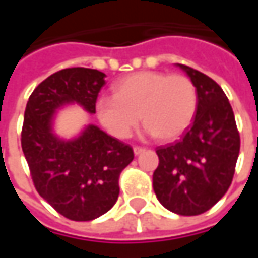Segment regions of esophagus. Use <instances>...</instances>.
<instances>
[{
    "mask_svg": "<svg viewBox=\"0 0 258 258\" xmlns=\"http://www.w3.org/2000/svg\"><path fill=\"white\" fill-rule=\"evenodd\" d=\"M145 151V148H142V146H134V152L135 155H141V154H144Z\"/></svg>",
    "mask_w": 258,
    "mask_h": 258,
    "instance_id": "1",
    "label": "esophagus"
}]
</instances>
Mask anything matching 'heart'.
<instances>
[{
  "label": "heart",
  "mask_w": 258,
  "mask_h": 258,
  "mask_svg": "<svg viewBox=\"0 0 258 258\" xmlns=\"http://www.w3.org/2000/svg\"><path fill=\"white\" fill-rule=\"evenodd\" d=\"M198 94L189 77L165 72H138L113 85V96L94 103L97 120L117 139H127L141 120L146 132L169 142L191 126Z\"/></svg>",
  "instance_id": "b5f03b06"
}]
</instances>
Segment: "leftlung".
Listing matches in <instances>:
<instances>
[{
	"mask_svg": "<svg viewBox=\"0 0 258 258\" xmlns=\"http://www.w3.org/2000/svg\"><path fill=\"white\" fill-rule=\"evenodd\" d=\"M197 87L194 123L182 139L156 148L154 191L166 210L179 215L208 211L228 191L240 154L231 104L211 77L178 64Z\"/></svg>",
	"mask_w": 258,
	"mask_h": 258,
	"instance_id": "8db88e82",
	"label": "left lung"
}]
</instances>
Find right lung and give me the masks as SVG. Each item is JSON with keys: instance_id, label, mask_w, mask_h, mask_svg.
Returning <instances> with one entry per match:
<instances>
[{"instance_id": "1", "label": "right lung", "mask_w": 258, "mask_h": 258, "mask_svg": "<svg viewBox=\"0 0 258 258\" xmlns=\"http://www.w3.org/2000/svg\"><path fill=\"white\" fill-rule=\"evenodd\" d=\"M106 75L85 67L60 70L34 89L24 113L21 148L35 189L55 211L73 221L107 213L119 197V176L134 161L132 146L89 124L72 141L53 134L57 109L79 103L89 113Z\"/></svg>"}]
</instances>
